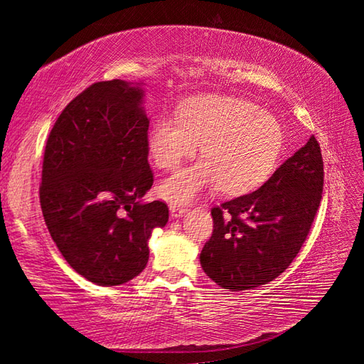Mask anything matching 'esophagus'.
<instances>
[{
	"instance_id": "34e87169",
	"label": "esophagus",
	"mask_w": 364,
	"mask_h": 364,
	"mask_svg": "<svg viewBox=\"0 0 364 364\" xmlns=\"http://www.w3.org/2000/svg\"><path fill=\"white\" fill-rule=\"evenodd\" d=\"M186 212H188V207L178 205V204H170V213H171V217H173V218H180Z\"/></svg>"
}]
</instances>
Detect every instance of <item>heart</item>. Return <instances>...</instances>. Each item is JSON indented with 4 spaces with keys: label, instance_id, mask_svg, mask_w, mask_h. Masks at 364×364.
Segmentation results:
<instances>
[{
    "label": "heart",
    "instance_id": "b5f03b06",
    "mask_svg": "<svg viewBox=\"0 0 364 364\" xmlns=\"http://www.w3.org/2000/svg\"><path fill=\"white\" fill-rule=\"evenodd\" d=\"M180 117L162 115L152 123L149 152L156 165L175 168L202 146L204 159L165 178L160 193L188 204L207 189L245 194L273 173L284 147L276 117L255 102L232 96H199L184 102Z\"/></svg>",
    "mask_w": 364,
    "mask_h": 364
}]
</instances>
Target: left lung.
<instances>
[{"mask_svg":"<svg viewBox=\"0 0 364 364\" xmlns=\"http://www.w3.org/2000/svg\"><path fill=\"white\" fill-rule=\"evenodd\" d=\"M323 181L321 147L311 136L263 186L213 207V232L200 252L208 278L247 291L284 273L310 232Z\"/></svg>","mask_w":364,"mask_h":364,"instance_id":"obj_1","label":"left lung"}]
</instances>
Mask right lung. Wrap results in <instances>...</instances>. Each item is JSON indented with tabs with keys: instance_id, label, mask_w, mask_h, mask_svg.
<instances>
[{
	"instance_id": "add662e5",
	"label": "right lung",
	"mask_w": 364,
	"mask_h": 364,
	"mask_svg": "<svg viewBox=\"0 0 364 364\" xmlns=\"http://www.w3.org/2000/svg\"><path fill=\"white\" fill-rule=\"evenodd\" d=\"M143 83L97 82L54 123L43 159L40 204L67 263L97 286L132 281L149 260L165 202H141L154 183Z\"/></svg>"
}]
</instances>
